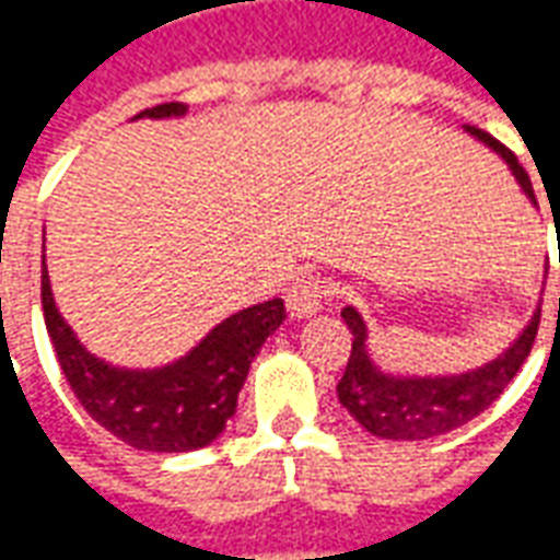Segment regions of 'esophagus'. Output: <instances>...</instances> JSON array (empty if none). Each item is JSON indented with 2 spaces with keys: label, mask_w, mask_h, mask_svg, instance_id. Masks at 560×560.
<instances>
[{
  "label": "esophagus",
  "mask_w": 560,
  "mask_h": 560,
  "mask_svg": "<svg viewBox=\"0 0 560 560\" xmlns=\"http://www.w3.org/2000/svg\"><path fill=\"white\" fill-rule=\"evenodd\" d=\"M327 293V281L320 279V276H312V272H303V276L291 284V291H288V312H291V317H296V320H300V317L317 315Z\"/></svg>",
  "instance_id": "obj_1"
}]
</instances>
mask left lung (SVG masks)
<instances>
[{"mask_svg":"<svg viewBox=\"0 0 560 560\" xmlns=\"http://www.w3.org/2000/svg\"><path fill=\"white\" fill-rule=\"evenodd\" d=\"M465 131L494 149L510 164L522 191L534 200L528 173L518 164L516 155L504 143H498L492 135H486L482 128L465 126ZM341 317L351 329L353 341L348 369L336 387L339 401L365 432L387 438V441H425L480 417L528 360L530 345L537 339V327H540V308H537L528 327L522 329V336L504 353H498L492 363L462 372V375H389L384 369H377L369 353V327L363 315L348 305L341 308Z\"/></svg>","mask_w":560,"mask_h":560,"instance_id":"1","label":"left lung"}]
</instances>
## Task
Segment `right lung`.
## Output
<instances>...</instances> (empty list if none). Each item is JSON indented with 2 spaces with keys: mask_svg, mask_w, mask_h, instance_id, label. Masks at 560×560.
Wrapping results in <instances>:
<instances>
[{
  "mask_svg": "<svg viewBox=\"0 0 560 560\" xmlns=\"http://www.w3.org/2000/svg\"><path fill=\"white\" fill-rule=\"evenodd\" d=\"M185 110L179 102L155 104L135 119H171ZM42 305L56 360L80 405L119 441L149 453H188L212 444L236 413L252 360L284 320V303L267 300L224 317L176 363L119 369L86 351L59 315L44 260Z\"/></svg>",
  "mask_w": 560,
  "mask_h": 560,
  "instance_id": "1",
  "label": "right lung"
}]
</instances>
